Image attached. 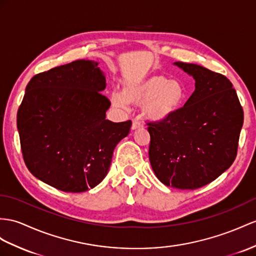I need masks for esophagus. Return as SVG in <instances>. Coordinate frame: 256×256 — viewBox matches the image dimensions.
<instances>
[{
  "instance_id": "34e87169",
  "label": "esophagus",
  "mask_w": 256,
  "mask_h": 256,
  "mask_svg": "<svg viewBox=\"0 0 256 256\" xmlns=\"http://www.w3.org/2000/svg\"><path fill=\"white\" fill-rule=\"evenodd\" d=\"M142 122L140 121V119H134V120H133L132 130H136V128H142Z\"/></svg>"
}]
</instances>
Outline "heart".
<instances>
[{
  "instance_id": "obj_1",
  "label": "heart",
  "mask_w": 256,
  "mask_h": 256,
  "mask_svg": "<svg viewBox=\"0 0 256 256\" xmlns=\"http://www.w3.org/2000/svg\"><path fill=\"white\" fill-rule=\"evenodd\" d=\"M185 88L180 80L163 74H152L124 84L122 94H111L116 107L124 108L128 104H142L144 112L150 119L162 120L178 111L185 100Z\"/></svg>"
}]
</instances>
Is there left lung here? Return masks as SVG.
I'll return each instance as SVG.
<instances>
[{"label": "left lung", "mask_w": 256, "mask_h": 256, "mask_svg": "<svg viewBox=\"0 0 256 256\" xmlns=\"http://www.w3.org/2000/svg\"><path fill=\"white\" fill-rule=\"evenodd\" d=\"M174 64L194 78L196 90L171 116L147 123L149 160L163 184L192 190L213 182L232 164L244 109L225 76L194 64Z\"/></svg>", "instance_id": "1"}]
</instances>
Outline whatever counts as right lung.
<instances>
[{
  "label": "right lung",
  "mask_w": 256,
  "mask_h": 256,
  "mask_svg": "<svg viewBox=\"0 0 256 256\" xmlns=\"http://www.w3.org/2000/svg\"><path fill=\"white\" fill-rule=\"evenodd\" d=\"M92 60H76L31 78L17 112L26 166L66 192H83L106 178L116 146L132 122L106 119V78Z\"/></svg>",
  "instance_id": "right-lung-1"
}]
</instances>
